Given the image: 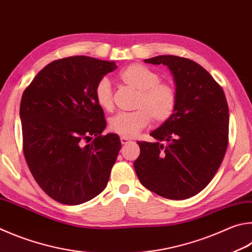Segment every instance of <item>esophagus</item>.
<instances>
[{
	"mask_svg": "<svg viewBox=\"0 0 252 252\" xmlns=\"http://www.w3.org/2000/svg\"><path fill=\"white\" fill-rule=\"evenodd\" d=\"M120 140H121V143H122V144H126V143H129V142H131L130 139L125 138V136H121Z\"/></svg>",
	"mask_w": 252,
	"mask_h": 252,
	"instance_id": "34e87169",
	"label": "esophagus"
}]
</instances>
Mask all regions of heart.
I'll use <instances>...</instances> for the list:
<instances>
[{"mask_svg":"<svg viewBox=\"0 0 252 252\" xmlns=\"http://www.w3.org/2000/svg\"><path fill=\"white\" fill-rule=\"evenodd\" d=\"M120 79L131 88L139 91L133 112H120L109 121L110 130L125 138H133L149 125L151 119L164 122L176 107L177 95L174 87L159 82V76L149 67L132 63L120 72ZM95 100L103 109L112 108V88L108 78L100 79L94 90Z\"/></svg>","mask_w":252,"mask_h":252,"instance_id":"obj_1","label":"heart"}]
</instances>
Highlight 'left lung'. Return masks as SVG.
Listing matches in <instances>:
<instances>
[{
  "label": "left lung",
  "instance_id": "left-lung-1",
  "mask_svg": "<svg viewBox=\"0 0 252 252\" xmlns=\"http://www.w3.org/2000/svg\"><path fill=\"white\" fill-rule=\"evenodd\" d=\"M171 71L177 95L172 116L138 142L134 170L141 184L168 199H186L203 190L225 157L229 110L223 90L190 59L161 55L144 59Z\"/></svg>",
  "mask_w": 252,
  "mask_h": 252
}]
</instances>
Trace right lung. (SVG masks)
Instances as JSON below:
<instances>
[{
  "label": "right lung",
  "mask_w": 252,
  "mask_h": 252,
  "mask_svg": "<svg viewBox=\"0 0 252 252\" xmlns=\"http://www.w3.org/2000/svg\"><path fill=\"white\" fill-rule=\"evenodd\" d=\"M116 69L114 62L88 56L58 59L45 66L22 95L27 165L42 189L59 203H86L108 184L121 141L116 133L101 135L107 123L94 90Z\"/></svg>",
  "instance_id": "1"
}]
</instances>
